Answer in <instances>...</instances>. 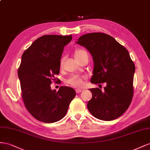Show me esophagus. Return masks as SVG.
<instances>
[{"label":"esophagus","mask_w":150,"mask_h":150,"mask_svg":"<svg viewBox=\"0 0 150 150\" xmlns=\"http://www.w3.org/2000/svg\"><path fill=\"white\" fill-rule=\"evenodd\" d=\"M82 90H83V89H79V88H78V89H76V91H76V93H79L82 92Z\"/></svg>","instance_id":"1"}]
</instances>
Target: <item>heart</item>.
Returning <instances> with one entry per match:
<instances>
[{"instance_id": "1", "label": "heart", "mask_w": 150, "mask_h": 150, "mask_svg": "<svg viewBox=\"0 0 150 150\" xmlns=\"http://www.w3.org/2000/svg\"><path fill=\"white\" fill-rule=\"evenodd\" d=\"M83 55H88L87 53L86 52V51H85L84 50H82V49H78V50H75L74 56H75V59L77 61H79V59L83 56ZM63 62H64V59L62 58L60 59V62H59V65H60V67L63 66ZM85 79L86 78H85V76H80L79 75H74V76H71L70 78L68 79L67 81V82L68 84H70L75 87H82L83 86L84 80H85Z\"/></svg>"}]
</instances>
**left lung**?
<instances>
[{
  "label": "left lung",
  "mask_w": 150,
  "mask_h": 150,
  "mask_svg": "<svg viewBox=\"0 0 150 150\" xmlns=\"http://www.w3.org/2000/svg\"><path fill=\"white\" fill-rule=\"evenodd\" d=\"M77 43L91 53L93 62L91 82L106 83L104 91L89 89L92 94L87 104L89 112L102 121L120 117L129 108L133 96L135 65L128 51L114 38L102 33L80 36Z\"/></svg>",
  "instance_id": "1"
}]
</instances>
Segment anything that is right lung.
<instances>
[{
	"mask_svg": "<svg viewBox=\"0 0 150 150\" xmlns=\"http://www.w3.org/2000/svg\"><path fill=\"white\" fill-rule=\"evenodd\" d=\"M72 36L44 35L25 50L18 69V77L25 108L38 121L52 123L66 115L76 96L74 88L60 87L58 92L51 89L54 75L59 73L64 46Z\"/></svg>",
	"mask_w": 150,
	"mask_h": 150,
	"instance_id": "obj_1",
	"label": "right lung"
}]
</instances>
